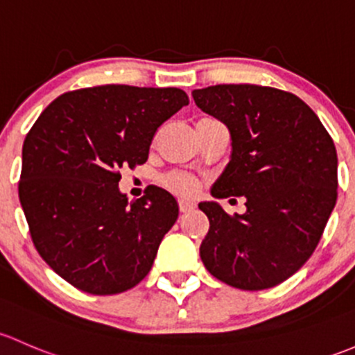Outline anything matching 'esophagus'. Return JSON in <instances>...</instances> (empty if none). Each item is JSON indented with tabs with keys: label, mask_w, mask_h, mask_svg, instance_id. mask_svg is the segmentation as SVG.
<instances>
[{
	"label": "esophagus",
	"mask_w": 355,
	"mask_h": 355,
	"mask_svg": "<svg viewBox=\"0 0 355 355\" xmlns=\"http://www.w3.org/2000/svg\"><path fill=\"white\" fill-rule=\"evenodd\" d=\"M193 208H195V203L193 202H188V200H179V211L186 214V211L193 210Z\"/></svg>",
	"instance_id": "esophagus-1"
}]
</instances>
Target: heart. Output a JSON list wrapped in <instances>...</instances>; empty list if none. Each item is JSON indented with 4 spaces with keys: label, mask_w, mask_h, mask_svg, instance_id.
<instances>
[{
    "label": "heart",
    "mask_w": 355,
    "mask_h": 355,
    "mask_svg": "<svg viewBox=\"0 0 355 355\" xmlns=\"http://www.w3.org/2000/svg\"><path fill=\"white\" fill-rule=\"evenodd\" d=\"M164 184L179 196H193L198 191V182L193 178L186 176V174H169V176H166V179H164Z\"/></svg>",
    "instance_id": "b5f03b06"
}]
</instances>
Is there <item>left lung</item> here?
Listing matches in <instances>:
<instances>
[{
	"mask_svg": "<svg viewBox=\"0 0 355 355\" xmlns=\"http://www.w3.org/2000/svg\"><path fill=\"white\" fill-rule=\"evenodd\" d=\"M195 104L231 131V162L215 198L244 196L246 214L200 203L210 229L200 246L205 268L243 291L275 287L316 250L337 202V150L314 111L273 87L214 85Z\"/></svg>",
	"mask_w": 355,
	"mask_h": 355,
	"instance_id": "1",
	"label": "left lung"
}]
</instances>
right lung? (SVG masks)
Returning a JSON list of instances; mask_svg holds the SVG:
<instances>
[{
	"label": "right lung",
	"instance_id": "obj_1",
	"mask_svg": "<svg viewBox=\"0 0 355 355\" xmlns=\"http://www.w3.org/2000/svg\"><path fill=\"white\" fill-rule=\"evenodd\" d=\"M188 104L181 89L89 87L54 98L31 128L18 196L35 250L73 287L112 295L150 272L178 203L157 186L128 202L118 182Z\"/></svg>",
	"mask_w": 355,
	"mask_h": 355
}]
</instances>
